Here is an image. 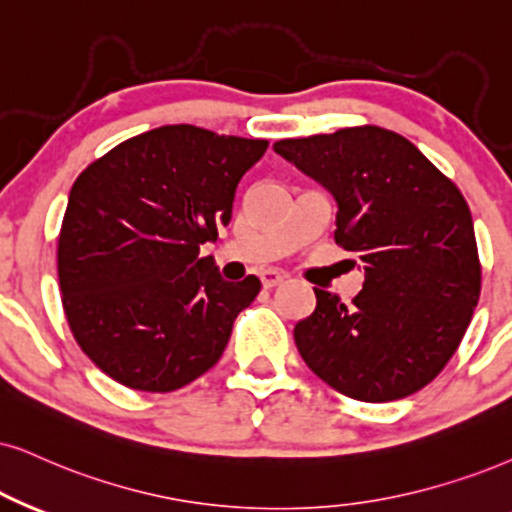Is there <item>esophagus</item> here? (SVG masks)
<instances>
[{
	"label": "esophagus",
	"mask_w": 512,
	"mask_h": 512,
	"mask_svg": "<svg viewBox=\"0 0 512 512\" xmlns=\"http://www.w3.org/2000/svg\"><path fill=\"white\" fill-rule=\"evenodd\" d=\"M286 274H283V271H276V269H264L262 274H260V281H262V286L264 288H276V286H281L283 281H286Z\"/></svg>",
	"instance_id": "34e87169"
}]
</instances>
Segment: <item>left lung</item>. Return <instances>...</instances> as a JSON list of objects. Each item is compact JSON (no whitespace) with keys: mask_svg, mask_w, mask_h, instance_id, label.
<instances>
[{"mask_svg":"<svg viewBox=\"0 0 512 512\" xmlns=\"http://www.w3.org/2000/svg\"><path fill=\"white\" fill-rule=\"evenodd\" d=\"M274 151L335 198V243L366 276L352 304L314 288L316 309L293 331L304 364L359 401L418 392L454 357L480 300L463 193L383 127L283 139Z\"/></svg>","mask_w":512,"mask_h":512,"instance_id":"obj_1","label":"left lung"}]
</instances>
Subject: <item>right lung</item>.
<instances>
[{"mask_svg":"<svg viewBox=\"0 0 512 512\" xmlns=\"http://www.w3.org/2000/svg\"><path fill=\"white\" fill-rule=\"evenodd\" d=\"M267 146L165 125L75 179L58 236L63 309L77 345L115 383L172 392L222 357L262 283L224 281L200 245L229 224L238 181Z\"/></svg>","mask_w":512,"mask_h":512,"instance_id":"add662e5","label":"right lung"}]
</instances>
